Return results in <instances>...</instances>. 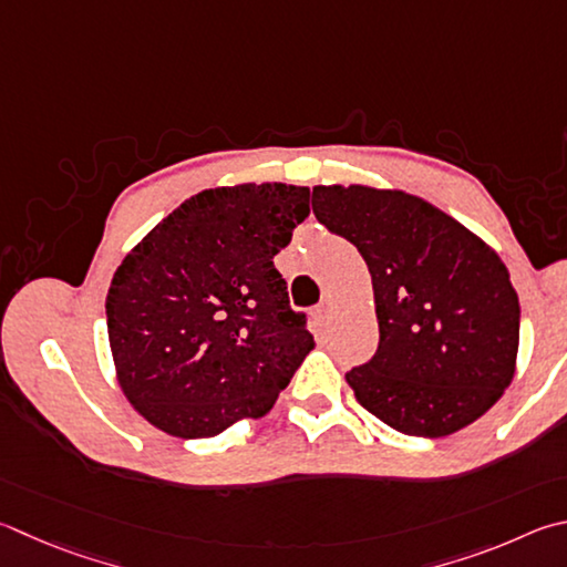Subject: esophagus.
Returning a JSON list of instances; mask_svg holds the SVG:
<instances>
[{"instance_id": "obj_1", "label": "esophagus", "mask_w": 567, "mask_h": 567, "mask_svg": "<svg viewBox=\"0 0 567 567\" xmlns=\"http://www.w3.org/2000/svg\"><path fill=\"white\" fill-rule=\"evenodd\" d=\"M315 315L319 317V319H324V317H329L332 315V300H322L317 305V310H315Z\"/></svg>"}]
</instances>
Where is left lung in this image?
Wrapping results in <instances>:
<instances>
[{"instance_id": "left-lung-1", "label": "left lung", "mask_w": 567, "mask_h": 567, "mask_svg": "<svg viewBox=\"0 0 567 567\" xmlns=\"http://www.w3.org/2000/svg\"><path fill=\"white\" fill-rule=\"evenodd\" d=\"M317 220L372 275L379 347L347 384L406 436L473 424L516 374L520 305L508 267L476 233L404 190L315 185Z\"/></svg>"}]
</instances>
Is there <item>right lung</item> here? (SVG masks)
Segmentation results:
<instances>
[{"mask_svg":"<svg viewBox=\"0 0 567 567\" xmlns=\"http://www.w3.org/2000/svg\"><path fill=\"white\" fill-rule=\"evenodd\" d=\"M310 215V188H210L163 218L106 295L121 391L178 439H210L260 419L315 349L275 255Z\"/></svg>","mask_w":567,"mask_h":567,"instance_id":"obj_1","label":"right lung"}]
</instances>
